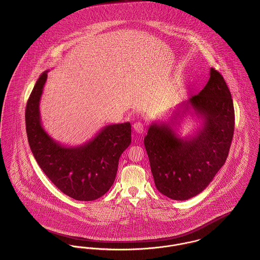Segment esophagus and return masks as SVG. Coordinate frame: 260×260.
Returning a JSON list of instances; mask_svg holds the SVG:
<instances>
[{
	"label": "esophagus",
	"mask_w": 260,
	"mask_h": 260,
	"mask_svg": "<svg viewBox=\"0 0 260 260\" xmlns=\"http://www.w3.org/2000/svg\"><path fill=\"white\" fill-rule=\"evenodd\" d=\"M134 129H135V132L136 133H138V134H142L143 133V131H144V125H143V123L140 122H136L134 123Z\"/></svg>",
	"instance_id": "1"
}]
</instances>
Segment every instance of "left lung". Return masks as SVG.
Masks as SVG:
<instances>
[{
    "label": "left lung",
    "instance_id": "left-lung-1",
    "mask_svg": "<svg viewBox=\"0 0 260 260\" xmlns=\"http://www.w3.org/2000/svg\"><path fill=\"white\" fill-rule=\"evenodd\" d=\"M194 112L203 120L198 133L179 138L173 125ZM235 111L222 75L213 68L204 88L182 102L170 122H153L144 138L154 183L169 199L186 200L198 196L225 164L234 136Z\"/></svg>",
    "mask_w": 260,
    "mask_h": 260
}]
</instances>
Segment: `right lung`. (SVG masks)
<instances>
[{
  "mask_svg": "<svg viewBox=\"0 0 260 260\" xmlns=\"http://www.w3.org/2000/svg\"><path fill=\"white\" fill-rule=\"evenodd\" d=\"M47 73L37 79L25 110L31 151L44 174L64 194L81 201L99 199L115 182L119 159L132 142L131 123L106 125L80 146L61 145L41 124L39 102Z\"/></svg>",
  "mask_w": 260,
  "mask_h": 260,
  "instance_id": "obj_1",
  "label": "right lung"
}]
</instances>
